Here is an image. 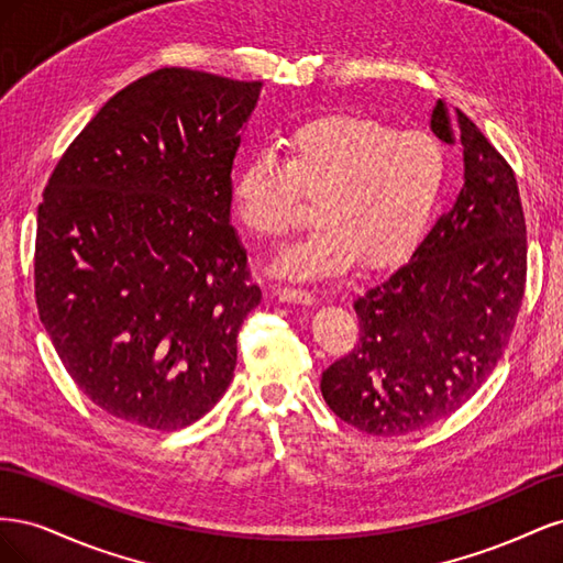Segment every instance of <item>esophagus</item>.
I'll return each mask as SVG.
<instances>
[{
	"label": "esophagus",
	"mask_w": 563,
	"mask_h": 563,
	"mask_svg": "<svg viewBox=\"0 0 563 563\" xmlns=\"http://www.w3.org/2000/svg\"><path fill=\"white\" fill-rule=\"evenodd\" d=\"M279 300L284 302H300V305H312L317 300V296L310 291V288H296V286H284L277 291Z\"/></svg>",
	"instance_id": "esophagus-1"
}]
</instances>
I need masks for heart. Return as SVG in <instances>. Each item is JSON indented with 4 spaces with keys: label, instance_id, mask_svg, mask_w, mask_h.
I'll list each match as a JSON object with an SVG mask.
<instances>
[{
    "label": "heart",
    "instance_id": "heart-1",
    "mask_svg": "<svg viewBox=\"0 0 563 563\" xmlns=\"http://www.w3.org/2000/svg\"><path fill=\"white\" fill-rule=\"evenodd\" d=\"M446 176V150L434 135L331 112L288 133L286 157L269 147L251 155L232 178V201L253 236L277 240L302 197L317 199V230L275 261L279 275L314 279L360 258L387 265L406 255L430 228Z\"/></svg>",
    "mask_w": 563,
    "mask_h": 563
}]
</instances>
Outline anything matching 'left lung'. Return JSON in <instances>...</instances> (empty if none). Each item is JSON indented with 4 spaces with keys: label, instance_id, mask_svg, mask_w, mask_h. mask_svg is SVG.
I'll return each mask as SVG.
<instances>
[{
    "label": "left lung",
    "instance_id": "1",
    "mask_svg": "<svg viewBox=\"0 0 563 563\" xmlns=\"http://www.w3.org/2000/svg\"><path fill=\"white\" fill-rule=\"evenodd\" d=\"M430 126L463 147V190L411 261L354 300L360 343L321 373L331 411L376 437L424 430L472 399L523 300L526 220L512 166L444 100Z\"/></svg>",
    "mask_w": 563,
    "mask_h": 563
}]
</instances>
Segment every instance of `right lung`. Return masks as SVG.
I'll return each instance as SVG.
<instances>
[{"label": "right lung", "mask_w": 563, "mask_h": 563, "mask_svg": "<svg viewBox=\"0 0 563 563\" xmlns=\"http://www.w3.org/2000/svg\"><path fill=\"white\" fill-rule=\"evenodd\" d=\"M261 87L187 67L135 79L42 195L40 319L77 387L129 424L187 428L234 376L261 288L230 225L232 164Z\"/></svg>", "instance_id": "1"}]
</instances>
